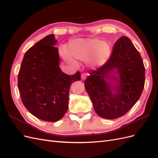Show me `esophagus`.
Here are the masks:
<instances>
[{
  "label": "esophagus",
  "instance_id": "1",
  "mask_svg": "<svg viewBox=\"0 0 158 158\" xmlns=\"http://www.w3.org/2000/svg\"><path fill=\"white\" fill-rule=\"evenodd\" d=\"M86 78H87L86 74H82V75H81V78H82V80H85L86 79Z\"/></svg>",
  "mask_w": 158,
  "mask_h": 158
}]
</instances>
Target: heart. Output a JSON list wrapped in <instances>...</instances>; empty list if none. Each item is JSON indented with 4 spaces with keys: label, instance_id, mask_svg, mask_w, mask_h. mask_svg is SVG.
Instances as JSON below:
<instances>
[{
    "label": "heart",
    "instance_id": "b5f03b06",
    "mask_svg": "<svg viewBox=\"0 0 158 158\" xmlns=\"http://www.w3.org/2000/svg\"><path fill=\"white\" fill-rule=\"evenodd\" d=\"M110 48L105 41L96 38L76 39L72 41L68 48L69 55L73 59L85 61L89 58L93 66H100L106 61Z\"/></svg>",
    "mask_w": 158,
    "mask_h": 158
}]
</instances>
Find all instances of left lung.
<instances>
[{"label": "left lung", "instance_id": "obj_1", "mask_svg": "<svg viewBox=\"0 0 158 158\" xmlns=\"http://www.w3.org/2000/svg\"><path fill=\"white\" fill-rule=\"evenodd\" d=\"M114 69L118 70L120 81L114 89H111L104 79ZM89 74L84 82L85 89L95 113L104 118L125 115L139 99L144 87L145 67L142 59L125 36L115 43L106 63Z\"/></svg>", "mask_w": 158, "mask_h": 158}]
</instances>
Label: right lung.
Masks as SVG:
<instances>
[{
	"instance_id": "right-lung-1",
	"label": "right lung",
	"mask_w": 158,
	"mask_h": 158,
	"mask_svg": "<svg viewBox=\"0 0 158 158\" xmlns=\"http://www.w3.org/2000/svg\"><path fill=\"white\" fill-rule=\"evenodd\" d=\"M57 40L50 34L28 49L18 76L22 102L32 114L48 122L60 120L68 110L69 89L80 73L68 75L59 67Z\"/></svg>"
}]
</instances>
